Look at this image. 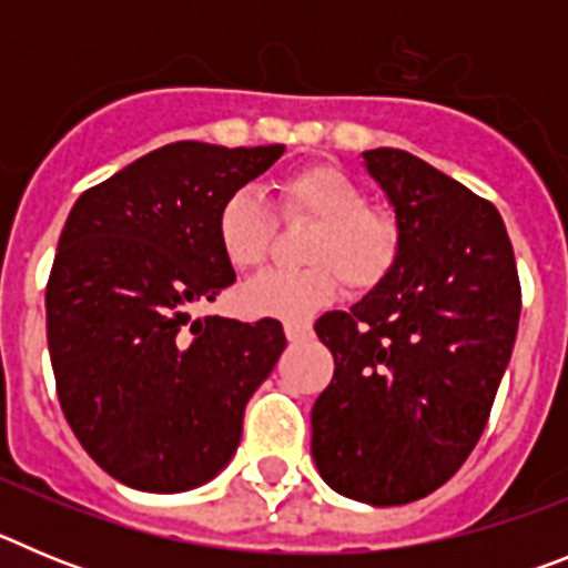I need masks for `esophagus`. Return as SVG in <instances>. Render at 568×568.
Here are the masks:
<instances>
[{
  "mask_svg": "<svg viewBox=\"0 0 568 568\" xmlns=\"http://www.w3.org/2000/svg\"><path fill=\"white\" fill-rule=\"evenodd\" d=\"M284 335H287V341H304L313 335V327H310V321H287Z\"/></svg>",
  "mask_w": 568,
  "mask_h": 568,
  "instance_id": "1",
  "label": "esophagus"
}]
</instances>
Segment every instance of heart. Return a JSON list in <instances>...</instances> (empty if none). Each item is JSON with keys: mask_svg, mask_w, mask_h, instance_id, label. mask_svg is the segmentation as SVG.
<instances>
[{"mask_svg": "<svg viewBox=\"0 0 568 568\" xmlns=\"http://www.w3.org/2000/svg\"><path fill=\"white\" fill-rule=\"evenodd\" d=\"M287 219H310L315 230L304 244L307 267L264 273L239 293L241 310L255 318H307L338 295L341 278L353 290L378 287L400 253L398 224L369 210L364 190L329 164L290 173L278 187ZM275 222L255 190L230 193L215 215V241L235 270L267 261Z\"/></svg>", "mask_w": 568, "mask_h": 568, "instance_id": "heart-1", "label": "heart"}]
</instances>
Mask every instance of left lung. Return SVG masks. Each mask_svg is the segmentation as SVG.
<instances>
[{"instance_id":"left-lung-1","label":"left lung","mask_w":568,"mask_h":568,"mask_svg":"<svg viewBox=\"0 0 568 568\" xmlns=\"http://www.w3.org/2000/svg\"><path fill=\"white\" fill-rule=\"evenodd\" d=\"M400 253L358 304L315 321L335 358L313 406V458L344 498H426L478 444L518 335L520 281L486 199L395 148L364 150Z\"/></svg>"}]
</instances>
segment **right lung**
<instances>
[{
    "label": "right lung",
    "mask_w": 568,
    "mask_h": 568,
    "mask_svg": "<svg viewBox=\"0 0 568 568\" xmlns=\"http://www.w3.org/2000/svg\"><path fill=\"white\" fill-rule=\"evenodd\" d=\"M281 153L284 144H164L70 210L44 293L50 364L73 435L124 486L187 491L213 480L287 346L275 318L187 310L235 281L215 215Z\"/></svg>",
    "instance_id": "obj_1"
}]
</instances>
